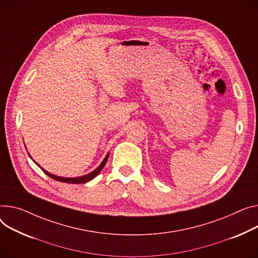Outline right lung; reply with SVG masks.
<instances>
[{"label":"right lung","instance_id":"1","mask_svg":"<svg viewBox=\"0 0 258 258\" xmlns=\"http://www.w3.org/2000/svg\"><path fill=\"white\" fill-rule=\"evenodd\" d=\"M29 157L31 158L30 154H29ZM31 159H32V158H31ZM108 159H109V153H107V156L105 157L104 161H102V162L100 163V165H99L95 170H93L92 172H90V173H88V174H85V175H83V176H79V177H62V176L54 175V174H51V173L47 172L46 170H44L43 168H41L39 165H38V166H39V168L43 171V172H44L46 175H48L49 177H51V178L55 179V180H58V181H61V182H67V183H85V182H88V181L92 180V179L100 172V171L102 170V168L105 167V165H106Z\"/></svg>","mask_w":258,"mask_h":258}]
</instances>
